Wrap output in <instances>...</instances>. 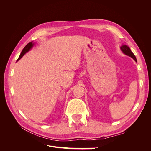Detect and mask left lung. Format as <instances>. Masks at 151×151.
<instances>
[{
    "mask_svg": "<svg viewBox=\"0 0 151 151\" xmlns=\"http://www.w3.org/2000/svg\"><path fill=\"white\" fill-rule=\"evenodd\" d=\"M120 48L122 50V51L125 55H127L129 56V57H131L135 62H137V59H136L135 55L132 52V51L129 47H127V45H122V46L120 47Z\"/></svg>",
    "mask_w": 151,
    "mask_h": 151,
    "instance_id": "1",
    "label": "left lung"
}]
</instances>
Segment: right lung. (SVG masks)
<instances>
[{
	"label": "right lung",
	"instance_id": "add662e5",
	"mask_svg": "<svg viewBox=\"0 0 151 151\" xmlns=\"http://www.w3.org/2000/svg\"><path fill=\"white\" fill-rule=\"evenodd\" d=\"M33 42H30V43H28L27 44L26 46L24 47V48H23V50H22V52L21 53V54H20V55H19V58H18V59H17V61H18L19 60H20V59L22 57V56L24 55L26 53V52H28L29 50L33 47Z\"/></svg>",
	"mask_w": 151,
	"mask_h": 151
}]
</instances>
